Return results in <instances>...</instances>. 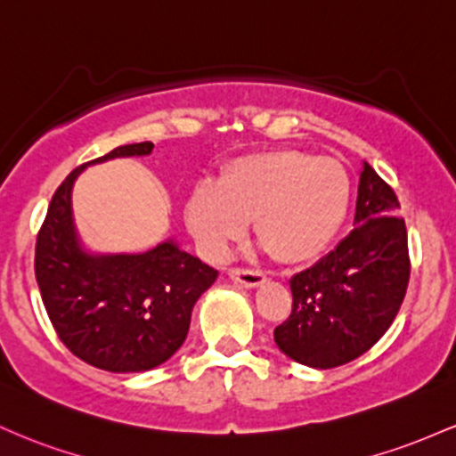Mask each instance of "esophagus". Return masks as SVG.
<instances>
[{
  "instance_id": "34e87169",
  "label": "esophagus",
  "mask_w": 456,
  "mask_h": 456,
  "mask_svg": "<svg viewBox=\"0 0 456 456\" xmlns=\"http://www.w3.org/2000/svg\"><path fill=\"white\" fill-rule=\"evenodd\" d=\"M230 280L239 282L245 289H254V286H260L265 282V273L263 271H256V269H241V267H232L228 271Z\"/></svg>"
}]
</instances>
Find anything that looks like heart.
Here are the masks:
<instances>
[{
  "label": "heart",
  "mask_w": 456,
  "mask_h": 456,
  "mask_svg": "<svg viewBox=\"0 0 456 456\" xmlns=\"http://www.w3.org/2000/svg\"><path fill=\"white\" fill-rule=\"evenodd\" d=\"M351 178L342 163L301 151L243 157L202 185L187 204V222L204 252L222 258L243 237L249 219L265 248L289 263L319 256L345 222Z\"/></svg>",
  "instance_id": "b5f03b06"
}]
</instances>
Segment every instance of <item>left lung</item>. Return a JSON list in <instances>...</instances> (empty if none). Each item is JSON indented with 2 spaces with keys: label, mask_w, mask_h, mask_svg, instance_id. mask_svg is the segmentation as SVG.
<instances>
[{
  "label": "left lung",
  "mask_w": 456,
  "mask_h": 456,
  "mask_svg": "<svg viewBox=\"0 0 456 456\" xmlns=\"http://www.w3.org/2000/svg\"><path fill=\"white\" fill-rule=\"evenodd\" d=\"M401 204L364 161L353 230L310 269L290 278L293 312L275 327V345L312 368L349 364L396 319L409 284V249Z\"/></svg>",
  "instance_id": "obj_1"
}]
</instances>
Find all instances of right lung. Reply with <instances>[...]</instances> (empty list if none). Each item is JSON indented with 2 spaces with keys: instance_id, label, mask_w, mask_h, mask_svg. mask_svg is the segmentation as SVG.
Listing matches in <instances>:
<instances>
[{
  "instance_id": "add662e5",
  "label": "right lung",
  "mask_w": 456,
  "mask_h": 456,
  "mask_svg": "<svg viewBox=\"0 0 456 456\" xmlns=\"http://www.w3.org/2000/svg\"><path fill=\"white\" fill-rule=\"evenodd\" d=\"M155 144L118 146L116 157L151 155ZM86 166L53 193L36 239V282L51 325L73 355L110 372H144L163 364L187 338L196 301L217 271L172 239L144 254H90L79 241L70 191Z\"/></svg>"
}]
</instances>
